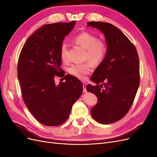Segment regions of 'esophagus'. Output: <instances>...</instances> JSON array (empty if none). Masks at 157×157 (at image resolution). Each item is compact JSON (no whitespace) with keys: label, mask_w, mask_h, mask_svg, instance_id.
Returning a JSON list of instances; mask_svg holds the SVG:
<instances>
[{"label":"esophagus","mask_w":157,"mask_h":157,"mask_svg":"<svg viewBox=\"0 0 157 157\" xmlns=\"http://www.w3.org/2000/svg\"><path fill=\"white\" fill-rule=\"evenodd\" d=\"M86 83L83 82V92H87L86 88Z\"/></svg>","instance_id":"1"}]
</instances>
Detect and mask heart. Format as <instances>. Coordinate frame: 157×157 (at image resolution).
<instances>
[{
	"instance_id": "b5f03b06",
	"label": "heart",
	"mask_w": 157,
	"mask_h": 157,
	"mask_svg": "<svg viewBox=\"0 0 157 157\" xmlns=\"http://www.w3.org/2000/svg\"><path fill=\"white\" fill-rule=\"evenodd\" d=\"M76 44L86 50V59L94 65L100 64L105 59L107 54V46L103 40H98V37L87 31H82L76 35L73 39ZM60 56L65 61L68 56V46L63 42L60 46ZM91 71V65L88 63L75 64L71 65L68 72L79 79H84L85 76Z\"/></svg>"
}]
</instances>
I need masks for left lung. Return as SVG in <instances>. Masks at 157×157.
Instances as JSON below:
<instances>
[{"label":"left lung","mask_w":157,"mask_h":157,"mask_svg":"<svg viewBox=\"0 0 157 157\" xmlns=\"http://www.w3.org/2000/svg\"><path fill=\"white\" fill-rule=\"evenodd\" d=\"M87 25L103 33L107 46L105 59L91 77L97 85L86 86L98 99L91 114L98 122L111 124L126 115L134 100L140 82L139 57L135 46L115 25L99 21Z\"/></svg>","instance_id":"left-lung-1"}]
</instances>
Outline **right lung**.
Returning <instances> with one entry per match:
<instances>
[{
    "instance_id": "1",
    "label": "right lung",
    "mask_w": 157,
    "mask_h": 157,
    "mask_svg": "<svg viewBox=\"0 0 157 157\" xmlns=\"http://www.w3.org/2000/svg\"><path fill=\"white\" fill-rule=\"evenodd\" d=\"M75 24L73 21L42 26L28 38L19 56L17 78L23 99L32 115L45 126L65 122L83 91L82 82L73 76L65 75V82L59 85L54 80L56 76H63L60 46Z\"/></svg>"
}]
</instances>
